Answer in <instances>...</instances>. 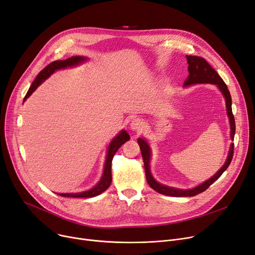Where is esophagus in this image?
<instances>
[{"label": "esophagus", "mask_w": 255, "mask_h": 255, "mask_svg": "<svg viewBox=\"0 0 255 255\" xmlns=\"http://www.w3.org/2000/svg\"><path fill=\"white\" fill-rule=\"evenodd\" d=\"M130 128L135 132H141L145 128V123L140 119H135L130 123Z\"/></svg>", "instance_id": "obj_1"}]
</instances>
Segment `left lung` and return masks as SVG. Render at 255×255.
<instances>
[{
  "label": "left lung",
  "instance_id": "obj_1",
  "mask_svg": "<svg viewBox=\"0 0 255 255\" xmlns=\"http://www.w3.org/2000/svg\"><path fill=\"white\" fill-rule=\"evenodd\" d=\"M186 58H187V62H188L189 76L187 77V79L185 80L184 87H188V86L195 85V84H213V85H216L219 88V90L221 91V93L223 94V96L225 98L226 112H227V116H229V118H230V124H231V137L234 140L235 132H236V123H235V118H234L233 111H232L231 93H230L229 89H227V86L223 82V79L219 76V74L216 72V70L214 69L213 67L204 58L196 57V56H186ZM137 142L139 144L142 159H143L146 182H148V184L151 186V188L154 189L155 191H157L158 193L163 194V195H168V196H175V197L194 196L198 193L204 192L214 182L218 180L219 177L225 171V169L230 166L233 156H234V143H232L230 152H229V156H227V159H226L224 165L215 173V175H214L208 181L194 187V188H192V189L183 190V189L172 188V187L159 184L158 182L155 181V179L151 175V170H150V159H151L150 146H149L148 142H146L142 138H138Z\"/></svg>",
  "mask_w": 255,
  "mask_h": 255
}]
</instances>
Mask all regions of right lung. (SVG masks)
Here are the masks:
<instances>
[{
	"instance_id": "1",
	"label": "right lung",
	"mask_w": 255,
	"mask_h": 255,
	"mask_svg": "<svg viewBox=\"0 0 255 255\" xmlns=\"http://www.w3.org/2000/svg\"><path fill=\"white\" fill-rule=\"evenodd\" d=\"M87 60V58L84 57H71L67 60H61V61H55L50 64H48L43 70H41L39 72V74L37 75V77L35 78L34 82L32 83L28 93L24 96L23 101L28 98L31 94L39 87V85H41L42 82L49 77L53 72L59 69H63V68H67V67H72L75 65H78L82 62H85ZM130 139V136L128 133L125 130L121 131L119 134L111 141L110 145H109V151H107V155H106V160H105V164H104V171L101 180L99 181V183L94 187V188L85 191V192H79V193H59V195L61 196H65V197H94L97 196L99 194H101L102 192H104L107 188H109L111 183H112V161L113 158L116 154V152L121 148V145L123 143H125L127 140Z\"/></svg>"
}]
</instances>
